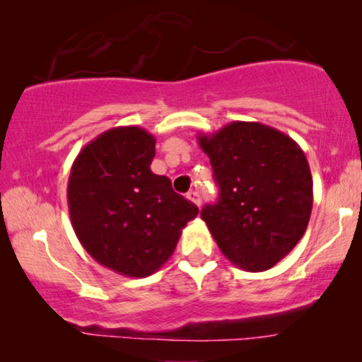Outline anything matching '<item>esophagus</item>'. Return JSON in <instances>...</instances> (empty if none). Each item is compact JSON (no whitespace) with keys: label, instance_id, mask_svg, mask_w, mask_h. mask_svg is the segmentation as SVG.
<instances>
[{"label":"esophagus","instance_id":"obj_1","mask_svg":"<svg viewBox=\"0 0 362 362\" xmlns=\"http://www.w3.org/2000/svg\"><path fill=\"white\" fill-rule=\"evenodd\" d=\"M186 197H187V199H189V201L194 202V204H196L197 207L201 206V194H199V192H197V191H189V192H187Z\"/></svg>","mask_w":362,"mask_h":362}]
</instances>
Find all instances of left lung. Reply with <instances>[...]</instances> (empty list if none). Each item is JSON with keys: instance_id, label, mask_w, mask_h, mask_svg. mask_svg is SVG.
<instances>
[{"instance_id": "obj_1", "label": "left lung", "mask_w": 362, "mask_h": 362, "mask_svg": "<svg viewBox=\"0 0 362 362\" xmlns=\"http://www.w3.org/2000/svg\"><path fill=\"white\" fill-rule=\"evenodd\" d=\"M197 140L219 186V199L204 206L202 221L235 267L272 269L308 227L313 180L303 150L259 122H232Z\"/></svg>"}]
</instances>
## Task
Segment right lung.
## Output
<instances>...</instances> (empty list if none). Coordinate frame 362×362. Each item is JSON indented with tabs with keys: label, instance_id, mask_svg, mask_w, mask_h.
<instances>
[{
	"label": "right lung",
	"instance_id": "1",
	"mask_svg": "<svg viewBox=\"0 0 362 362\" xmlns=\"http://www.w3.org/2000/svg\"><path fill=\"white\" fill-rule=\"evenodd\" d=\"M155 136L140 127H117L82 148L67 185L77 239L98 264L143 279L173 255L196 204L155 175Z\"/></svg>",
	"mask_w": 362,
	"mask_h": 362
}]
</instances>
